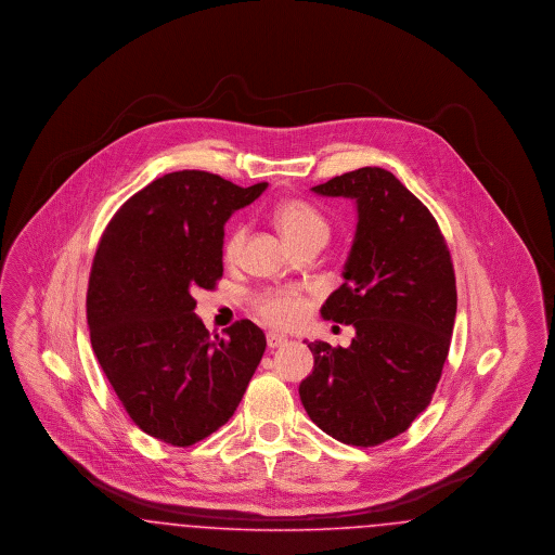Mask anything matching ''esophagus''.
<instances>
[{"label": "esophagus", "instance_id": "1", "mask_svg": "<svg viewBox=\"0 0 555 555\" xmlns=\"http://www.w3.org/2000/svg\"><path fill=\"white\" fill-rule=\"evenodd\" d=\"M266 344H268L270 349H276V347H283V345L287 344V339L283 335H279V333H268L266 335Z\"/></svg>", "mask_w": 555, "mask_h": 555}]
</instances>
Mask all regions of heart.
<instances>
[{
  "label": "heart",
  "instance_id": "1",
  "mask_svg": "<svg viewBox=\"0 0 555 555\" xmlns=\"http://www.w3.org/2000/svg\"><path fill=\"white\" fill-rule=\"evenodd\" d=\"M274 222L291 245H299L301 241H326L331 227L328 220L312 204L304 199H285L274 208ZM247 237V229L238 224L237 229L227 238L224 254L229 260H235ZM254 308L260 317L274 326H293L306 312V299L295 291L270 289L256 295Z\"/></svg>",
  "mask_w": 555,
  "mask_h": 555
}]
</instances>
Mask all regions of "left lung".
I'll use <instances>...</instances> for the list:
<instances>
[{"mask_svg": "<svg viewBox=\"0 0 555 555\" xmlns=\"http://www.w3.org/2000/svg\"><path fill=\"white\" fill-rule=\"evenodd\" d=\"M312 191L358 208L345 283L320 310L356 337L308 344L314 370L299 397L326 435L374 448L405 433L437 389L457 310L453 264L433 214L389 170L358 168Z\"/></svg>", "mask_w": 555, "mask_h": 555, "instance_id": "obj_1", "label": "left lung"}]
</instances>
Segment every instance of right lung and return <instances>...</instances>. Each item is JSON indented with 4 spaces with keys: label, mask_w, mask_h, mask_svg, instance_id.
<instances>
[{
    "label": "right lung",
    "mask_w": 555,
    "mask_h": 555,
    "mask_svg": "<svg viewBox=\"0 0 555 555\" xmlns=\"http://www.w3.org/2000/svg\"><path fill=\"white\" fill-rule=\"evenodd\" d=\"M266 186L204 170L164 175L120 206L98 245L87 289L93 351L132 423L168 446L189 448L229 423L264 356L251 320L211 337L191 293L216 287L224 222Z\"/></svg>",
    "instance_id": "obj_1"
}]
</instances>
